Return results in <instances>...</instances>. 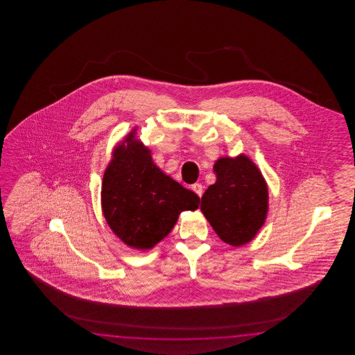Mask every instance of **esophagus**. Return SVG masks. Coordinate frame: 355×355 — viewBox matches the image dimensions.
Masks as SVG:
<instances>
[{"instance_id":"obj_1","label":"esophagus","mask_w":355,"mask_h":355,"mask_svg":"<svg viewBox=\"0 0 355 355\" xmlns=\"http://www.w3.org/2000/svg\"><path fill=\"white\" fill-rule=\"evenodd\" d=\"M191 189H193V191H196V194L199 196H202L203 194V187H202V184H194V185H191Z\"/></svg>"}]
</instances>
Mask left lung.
I'll use <instances>...</instances> for the list:
<instances>
[{"label": "left lung", "instance_id": "8db88e82", "mask_svg": "<svg viewBox=\"0 0 355 355\" xmlns=\"http://www.w3.org/2000/svg\"><path fill=\"white\" fill-rule=\"evenodd\" d=\"M213 170L217 180L205 190L200 209L222 241L241 246L264 226L269 209L266 181L245 153L220 157Z\"/></svg>", "mask_w": 355, "mask_h": 355}]
</instances>
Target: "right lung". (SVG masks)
<instances>
[{
    "label": "right lung",
    "mask_w": 355,
    "mask_h": 355,
    "mask_svg": "<svg viewBox=\"0 0 355 355\" xmlns=\"http://www.w3.org/2000/svg\"><path fill=\"white\" fill-rule=\"evenodd\" d=\"M136 135L135 127L114 148L103 176L101 209L123 243L144 251L171 232L181 211L198 209L200 199L159 170Z\"/></svg>",
    "instance_id": "1"
}]
</instances>
